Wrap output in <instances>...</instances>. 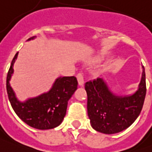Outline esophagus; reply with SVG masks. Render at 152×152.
<instances>
[{
  "mask_svg": "<svg viewBox=\"0 0 152 152\" xmlns=\"http://www.w3.org/2000/svg\"><path fill=\"white\" fill-rule=\"evenodd\" d=\"M77 81H78V84L80 85H83L84 84V75L82 72H79L78 74L77 75Z\"/></svg>",
  "mask_w": 152,
  "mask_h": 152,
  "instance_id": "esophagus-1",
  "label": "esophagus"
}]
</instances>
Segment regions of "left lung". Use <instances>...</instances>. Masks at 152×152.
Returning a JSON list of instances; mask_svg holds the SVG:
<instances>
[{
	"label": "left lung",
	"mask_w": 152,
	"mask_h": 152,
	"mask_svg": "<svg viewBox=\"0 0 152 152\" xmlns=\"http://www.w3.org/2000/svg\"><path fill=\"white\" fill-rule=\"evenodd\" d=\"M138 90L130 96H116L102 78L85 84L88 115L91 126L99 132L112 134L123 131L134 122L142 110L146 96L144 66Z\"/></svg>",
	"instance_id": "left-lung-1"
}]
</instances>
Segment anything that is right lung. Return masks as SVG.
<instances>
[{"label":"right lung","mask_w":152,"mask_h":152,"mask_svg":"<svg viewBox=\"0 0 152 152\" xmlns=\"http://www.w3.org/2000/svg\"><path fill=\"white\" fill-rule=\"evenodd\" d=\"M17 56L18 53L11 61L6 83L7 96L14 111L23 122L34 128L48 130L59 126L66 115L68 100L77 88V78L75 76L59 77L49 92L20 102L9 84Z\"/></svg>","instance_id":"1"}]
</instances>
